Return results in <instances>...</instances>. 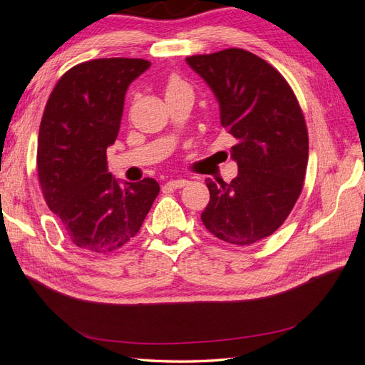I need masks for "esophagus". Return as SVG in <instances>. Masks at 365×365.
<instances>
[{"label":"esophagus","instance_id":"esophagus-1","mask_svg":"<svg viewBox=\"0 0 365 365\" xmlns=\"http://www.w3.org/2000/svg\"><path fill=\"white\" fill-rule=\"evenodd\" d=\"M187 184H189V181L184 180V178H178V180H170L168 181V187H170V189H181V187H185Z\"/></svg>","mask_w":365,"mask_h":365}]
</instances>
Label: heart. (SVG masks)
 <instances>
[{"label":"heart","mask_w":365,"mask_h":365,"mask_svg":"<svg viewBox=\"0 0 365 365\" xmlns=\"http://www.w3.org/2000/svg\"><path fill=\"white\" fill-rule=\"evenodd\" d=\"M184 93L192 94V88L185 81H182L180 76H170L168 82H165V97L169 96H178Z\"/></svg>","instance_id":"heart-1"}]
</instances>
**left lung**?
<instances>
[{
  "label": "left lung",
  "mask_w": 365,
  "mask_h": 365,
  "mask_svg": "<svg viewBox=\"0 0 365 365\" xmlns=\"http://www.w3.org/2000/svg\"><path fill=\"white\" fill-rule=\"evenodd\" d=\"M185 61L215 93L239 168L230 184L205 180L210 201L201 219L217 239L251 245L284 222L302 193L309 157L303 111L284 77L247 50Z\"/></svg>",
  "instance_id": "8db88e82"
}]
</instances>
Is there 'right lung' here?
Here are the masks:
<instances>
[{
    "mask_svg": "<svg viewBox=\"0 0 365 365\" xmlns=\"http://www.w3.org/2000/svg\"><path fill=\"white\" fill-rule=\"evenodd\" d=\"M150 62L102 58L58 81L39 126L36 168L43 200L76 247L113 252L134 237L160 193L155 180L125 182L108 172L125 94Z\"/></svg>",
    "mask_w": 365,
    "mask_h": 365,
    "instance_id": "right-lung-1",
    "label": "right lung"
}]
</instances>
